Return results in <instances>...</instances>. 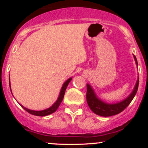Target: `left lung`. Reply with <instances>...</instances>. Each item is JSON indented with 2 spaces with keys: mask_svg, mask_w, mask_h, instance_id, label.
<instances>
[{
  "mask_svg": "<svg viewBox=\"0 0 148 148\" xmlns=\"http://www.w3.org/2000/svg\"><path fill=\"white\" fill-rule=\"evenodd\" d=\"M134 59H135L136 63L138 65L136 58L135 56H134ZM138 83L139 80L138 79L135 87H134V89L128 97L124 99L123 101L116 103H107L98 99L91 86L89 84H87L86 99H87L88 106H89L90 108L92 111L93 113L98 115H100V116L108 117L118 114V113H121L122 111H124L129 106V104L132 101V99H134L136 94L137 90H138Z\"/></svg>",
  "mask_w": 148,
  "mask_h": 148,
  "instance_id": "left-lung-1",
  "label": "left lung"
}]
</instances>
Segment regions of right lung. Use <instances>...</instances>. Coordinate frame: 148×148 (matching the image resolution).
<instances>
[{"label":"right lung","mask_w":148,"mask_h":148,"mask_svg":"<svg viewBox=\"0 0 148 148\" xmlns=\"http://www.w3.org/2000/svg\"><path fill=\"white\" fill-rule=\"evenodd\" d=\"M71 80H72V78H69V79H67V81L64 83L63 86H62V88H61L60 95H59V97H58V98L57 101H56V102L50 107V108H47V109L43 110V111H33V110H30V109H28V108H25V107L22 106V105H21V106H22V108H23V109L25 110L27 112H28V113H30V114L34 115H37V116H46V115L51 114V113H54V112L56 111V110L58 109V108L59 106H60V103L62 102V99H63L64 95V92H65L66 88H67L69 83L71 81ZM11 92H12V91H11Z\"/></svg>","instance_id":"right-lung-1"}]
</instances>
